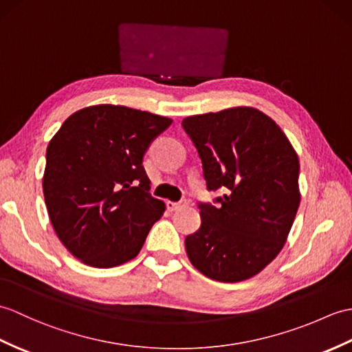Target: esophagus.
<instances>
[{"label":"esophagus","mask_w":352,"mask_h":352,"mask_svg":"<svg viewBox=\"0 0 352 352\" xmlns=\"http://www.w3.org/2000/svg\"><path fill=\"white\" fill-rule=\"evenodd\" d=\"M186 206H187V201H186V199L179 201V202L166 201V207H168L169 211H175V210H179V208H183V207H186Z\"/></svg>","instance_id":"esophagus-1"}]
</instances>
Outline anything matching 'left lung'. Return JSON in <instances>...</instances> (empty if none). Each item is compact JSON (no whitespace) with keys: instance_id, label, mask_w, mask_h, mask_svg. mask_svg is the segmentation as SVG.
<instances>
[{"instance_id":"left-lung-1","label":"left lung","mask_w":352,"mask_h":352,"mask_svg":"<svg viewBox=\"0 0 352 352\" xmlns=\"http://www.w3.org/2000/svg\"><path fill=\"white\" fill-rule=\"evenodd\" d=\"M217 207L199 202L201 228L186 236L192 265L217 282L250 279L279 255L300 206V163L287 135L255 108L183 120Z\"/></svg>"}]
</instances>
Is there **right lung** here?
I'll return each mask as SVG.
<instances>
[{
    "label": "right lung",
    "mask_w": 352,
    "mask_h": 352,
    "mask_svg": "<svg viewBox=\"0 0 352 352\" xmlns=\"http://www.w3.org/2000/svg\"><path fill=\"white\" fill-rule=\"evenodd\" d=\"M173 120L127 106L96 104L63 122L46 150L49 219L73 256L97 268L133 259L165 202L142 166L153 139Z\"/></svg>",
    "instance_id": "right-lung-1"
}]
</instances>
